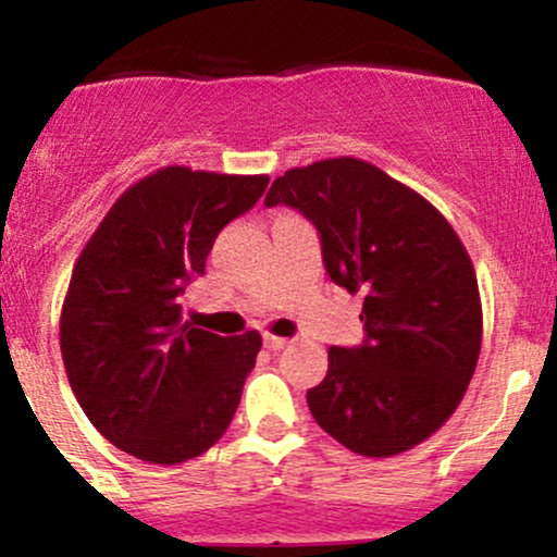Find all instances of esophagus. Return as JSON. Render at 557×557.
Instances as JSON below:
<instances>
[{
	"mask_svg": "<svg viewBox=\"0 0 557 557\" xmlns=\"http://www.w3.org/2000/svg\"><path fill=\"white\" fill-rule=\"evenodd\" d=\"M264 345L270 350H283L287 341H285V337H277V335H264Z\"/></svg>",
	"mask_w": 557,
	"mask_h": 557,
	"instance_id": "1",
	"label": "esophagus"
}]
</instances>
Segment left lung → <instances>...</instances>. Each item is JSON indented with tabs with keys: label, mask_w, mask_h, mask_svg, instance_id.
Segmentation results:
<instances>
[{
	"label": "left lung",
	"mask_w": 557,
	"mask_h": 557,
	"mask_svg": "<svg viewBox=\"0 0 557 557\" xmlns=\"http://www.w3.org/2000/svg\"><path fill=\"white\" fill-rule=\"evenodd\" d=\"M264 203L311 220L332 283L363 293L367 341L327 350V376L306 393L311 417L359 456L424 443L463 400L482 350L476 272L456 230L417 190L354 157L287 170Z\"/></svg>",
	"instance_id": "8db88e82"
}]
</instances>
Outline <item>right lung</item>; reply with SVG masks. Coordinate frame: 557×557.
Returning a JSON list of instances; mask_svg holds the SVG:
<instances>
[{
    "mask_svg": "<svg viewBox=\"0 0 557 557\" xmlns=\"http://www.w3.org/2000/svg\"><path fill=\"white\" fill-rule=\"evenodd\" d=\"M267 175L162 168L133 183L83 246L60 317L65 372L88 421L120 450L175 466L225 434L261 335L183 322L220 230L264 194Z\"/></svg>",
    "mask_w": 557,
    "mask_h": 557,
    "instance_id": "add662e5",
    "label": "right lung"
}]
</instances>
